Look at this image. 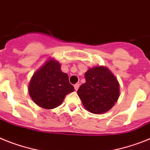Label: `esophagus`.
Listing matches in <instances>:
<instances>
[{"mask_svg":"<svg viewBox=\"0 0 150 150\" xmlns=\"http://www.w3.org/2000/svg\"><path fill=\"white\" fill-rule=\"evenodd\" d=\"M79 86H80V85H79V84H75V85H74V88H75V91H77L78 89H79Z\"/></svg>","mask_w":150,"mask_h":150,"instance_id":"34e87169","label":"esophagus"}]
</instances>
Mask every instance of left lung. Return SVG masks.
I'll return each mask as SVG.
<instances>
[{
  "label": "left lung",
  "instance_id": "obj_1",
  "mask_svg": "<svg viewBox=\"0 0 150 150\" xmlns=\"http://www.w3.org/2000/svg\"><path fill=\"white\" fill-rule=\"evenodd\" d=\"M85 77L86 81L77 91L85 108L93 114H103L110 110L120 94L115 76L107 68L97 66L88 69Z\"/></svg>",
  "mask_w": 150,
  "mask_h": 150
}]
</instances>
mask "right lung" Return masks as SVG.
<instances>
[{
  "label": "right lung",
  "instance_id": "right-lung-1",
  "mask_svg": "<svg viewBox=\"0 0 150 150\" xmlns=\"http://www.w3.org/2000/svg\"><path fill=\"white\" fill-rule=\"evenodd\" d=\"M58 62L50 59L33 75L29 85V93L37 105L45 109L59 106L65 97L74 91L69 76L61 71Z\"/></svg>",
  "mask_w": 150,
  "mask_h": 150
}]
</instances>
